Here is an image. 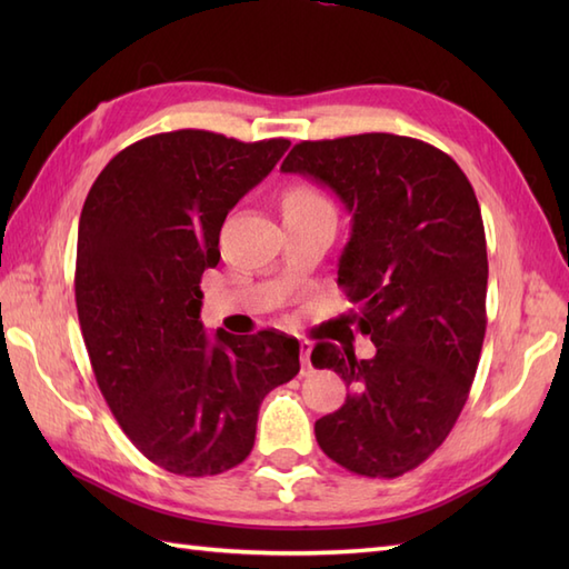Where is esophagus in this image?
I'll return each mask as SVG.
<instances>
[{
	"mask_svg": "<svg viewBox=\"0 0 569 569\" xmlns=\"http://www.w3.org/2000/svg\"><path fill=\"white\" fill-rule=\"evenodd\" d=\"M310 352H312V347L308 342L300 345V361H303V373H310Z\"/></svg>",
	"mask_w": 569,
	"mask_h": 569,
	"instance_id": "1",
	"label": "esophagus"
}]
</instances>
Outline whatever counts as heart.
I'll return each instance as SVG.
<instances>
[{"label": "heart", "mask_w": 569, "mask_h": 569, "mask_svg": "<svg viewBox=\"0 0 569 569\" xmlns=\"http://www.w3.org/2000/svg\"><path fill=\"white\" fill-rule=\"evenodd\" d=\"M325 202L318 190H312L310 186H293L286 192L283 198V210L288 208H306V204H318Z\"/></svg>", "instance_id": "b5f03b06"}]
</instances>
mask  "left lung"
<instances>
[{"label":"left lung","instance_id":"8db88e82","mask_svg":"<svg viewBox=\"0 0 569 569\" xmlns=\"http://www.w3.org/2000/svg\"><path fill=\"white\" fill-rule=\"evenodd\" d=\"M330 188L352 214L337 283L377 355L318 342L310 361L347 401L316 422L322 452L361 477H401L450 435L487 332V237L475 190L426 141L357 134L300 141L281 163Z\"/></svg>","mask_w":569,"mask_h":569}]
</instances>
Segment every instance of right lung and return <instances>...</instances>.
<instances>
[{"label": "right lung", "instance_id": "add662e5", "mask_svg": "<svg viewBox=\"0 0 569 569\" xmlns=\"http://www.w3.org/2000/svg\"><path fill=\"white\" fill-rule=\"evenodd\" d=\"M288 147L166 131L119 151L82 204L76 303L94 379L137 450L173 475L244 462L266 393L300 371L296 337H210L200 322L224 217Z\"/></svg>", "mask_w": 569, "mask_h": 569}]
</instances>
